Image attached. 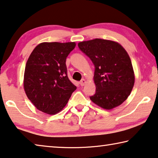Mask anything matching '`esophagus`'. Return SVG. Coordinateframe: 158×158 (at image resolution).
Returning <instances> with one entry per match:
<instances>
[{"mask_svg":"<svg viewBox=\"0 0 158 158\" xmlns=\"http://www.w3.org/2000/svg\"><path fill=\"white\" fill-rule=\"evenodd\" d=\"M85 83H86V81H85V79H82L81 82H80V85H81V86H84V85H85Z\"/></svg>","mask_w":158,"mask_h":158,"instance_id":"esophagus-1","label":"esophagus"}]
</instances>
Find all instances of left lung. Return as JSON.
Here are the masks:
<instances>
[{"label": "left lung", "mask_w": 158, "mask_h": 158, "mask_svg": "<svg viewBox=\"0 0 158 158\" xmlns=\"http://www.w3.org/2000/svg\"><path fill=\"white\" fill-rule=\"evenodd\" d=\"M77 45L95 67L96 92L90 99L106 110L122 104L134 84L132 64L126 50L118 43L100 38L83 41Z\"/></svg>", "instance_id": "8db88e82"}]
</instances>
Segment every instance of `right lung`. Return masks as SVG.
Returning <instances> with one entry per match:
<instances>
[{
  "label": "right lung",
  "instance_id": "add662e5",
  "mask_svg": "<svg viewBox=\"0 0 158 158\" xmlns=\"http://www.w3.org/2000/svg\"><path fill=\"white\" fill-rule=\"evenodd\" d=\"M76 43H42L36 46L25 67L24 87L37 109L55 115L65 107L76 87L67 76L66 57Z\"/></svg>",
  "mask_w": 158,
  "mask_h": 158
}]
</instances>
